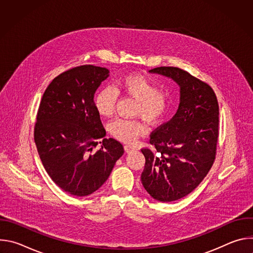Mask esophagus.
<instances>
[{
	"instance_id": "obj_1",
	"label": "esophagus",
	"mask_w": 253,
	"mask_h": 253,
	"mask_svg": "<svg viewBox=\"0 0 253 253\" xmlns=\"http://www.w3.org/2000/svg\"><path fill=\"white\" fill-rule=\"evenodd\" d=\"M124 149H125V151H126L127 153H131V152H134V151L136 150V148H134V147H132V146H129V145H125V146H124Z\"/></svg>"
}]
</instances>
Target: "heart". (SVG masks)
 I'll list each match as a JSON object with an SVG mask.
<instances>
[{
  "label": "heart",
  "instance_id": "obj_1",
  "mask_svg": "<svg viewBox=\"0 0 253 253\" xmlns=\"http://www.w3.org/2000/svg\"><path fill=\"white\" fill-rule=\"evenodd\" d=\"M118 93L136 99L134 114L143 117L151 125L163 123L170 115L173 107L171 94L167 90L157 89L156 84L140 74H128L112 87H103L94 96L97 113L109 118L113 115L118 101ZM109 130L118 140L134 143L146 132V126L139 119L118 118L110 123Z\"/></svg>",
  "mask_w": 253,
  "mask_h": 253
}]
</instances>
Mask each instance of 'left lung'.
Wrapping results in <instances>:
<instances>
[{
	"instance_id": "obj_1",
	"label": "left lung",
	"mask_w": 253,
	"mask_h": 253,
	"mask_svg": "<svg viewBox=\"0 0 253 253\" xmlns=\"http://www.w3.org/2000/svg\"><path fill=\"white\" fill-rule=\"evenodd\" d=\"M150 72L180 86L176 114L151 133L153 149H141L145 156L141 174L144 188L154 199L170 202L192 192L212 167L219 135V107L213 89L187 71L158 67Z\"/></svg>"
}]
</instances>
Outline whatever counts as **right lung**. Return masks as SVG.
Instances as JSON below:
<instances>
[{"label": "right lung", "instance_id": "obj_1", "mask_svg": "<svg viewBox=\"0 0 253 253\" xmlns=\"http://www.w3.org/2000/svg\"><path fill=\"white\" fill-rule=\"evenodd\" d=\"M108 76L109 70L93 65L69 69L53 79L39 106L34 139L40 159L53 181L71 195L99 189L124 153L119 141L104 138L94 107V94Z\"/></svg>", "mask_w": 253, "mask_h": 253}]
</instances>
